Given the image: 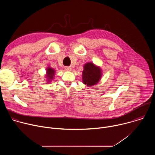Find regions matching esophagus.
<instances>
[{
  "mask_svg": "<svg viewBox=\"0 0 155 155\" xmlns=\"http://www.w3.org/2000/svg\"><path fill=\"white\" fill-rule=\"evenodd\" d=\"M65 70L67 71H71L72 68H69V67H65Z\"/></svg>",
  "mask_w": 155,
  "mask_h": 155,
  "instance_id": "esophagus-1",
  "label": "esophagus"
}]
</instances>
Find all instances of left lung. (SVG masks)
Segmentation results:
<instances>
[{
    "label": "left lung",
    "instance_id": "8db88e82",
    "mask_svg": "<svg viewBox=\"0 0 155 155\" xmlns=\"http://www.w3.org/2000/svg\"><path fill=\"white\" fill-rule=\"evenodd\" d=\"M82 72V81L87 86L96 84L102 77V71L100 67L96 65L93 62H87L83 66Z\"/></svg>",
    "mask_w": 155,
    "mask_h": 155
}]
</instances>
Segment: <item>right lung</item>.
I'll list each match as a JSON object with an SVG mask.
<instances>
[{
    "mask_svg": "<svg viewBox=\"0 0 155 155\" xmlns=\"http://www.w3.org/2000/svg\"><path fill=\"white\" fill-rule=\"evenodd\" d=\"M46 71L47 74L45 75V78H47V81H48V83H50L54 79V77L55 75V71L53 68L50 67V66H48L46 69Z\"/></svg>",
    "mask_w": 155,
    "mask_h": 155,
    "instance_id": "obj_1",
    "label": "right lung"
}]
</instances>
